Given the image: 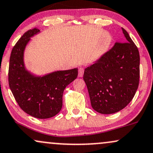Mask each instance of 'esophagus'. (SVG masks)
Segmentation results:
<instances>
[{
	"label": "esophagus",
	"instance_id": "esophagus-1",
	"mask_svg": "<svg viewBox=\"0 0 153 153\" xmlns=\"http://www.w3.org/2000/svg\"><path fill=\"white\" fill-rule=\"evenodd\" d=\"M83 73H84V68H80L78 70V77H82L83 75Z\"/></svg>",
	"mask_w": 153,
	"mask_h": 153
}]
</instances>
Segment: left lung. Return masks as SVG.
I'll return each instance as SVG.
<instances>
[{
    "label": "left lung",
    "instance_id": "8db88e82",
    "mask_svg": "<svg viewBox=\"0 0 153 153\" xmlns=\"http://www.w3.org/2000/svg\"><path fill=\"white\" fill-rule=\"evenodd\" d=\"M126 43H115L85 69L92 108L101 114H113L130 103L139 85L140 55L135 44L122 27Z\"/></svg>",
    "mask_w": 153,
    "mask_h": 153
}]
</instances>
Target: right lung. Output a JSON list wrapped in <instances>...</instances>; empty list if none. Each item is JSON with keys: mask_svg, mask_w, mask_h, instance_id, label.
<instances>
[{"mask_svg": "<svg viewBox=\"0 0 153 153\" xmlns=\"http://www.w3.org/2000/svg\"><path fill=\"white\" fill-rule=\"evenodd\" d=\"M37 28L27 31L12 50L8 71L10 89L21 108L39 119L56 115L62 106L63 91L78 76V68L37 75L27 69L25 51L31 38L40 33Z\"/></svg>", "mask_w": 153, "mask_h": 153, "instance_id": "right-lung-1", "label": "right lung"}]
</instances>
